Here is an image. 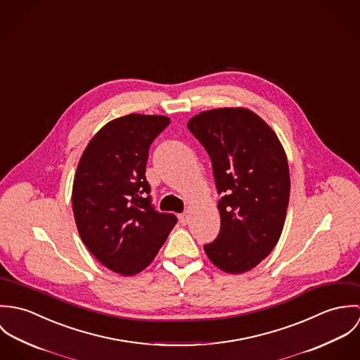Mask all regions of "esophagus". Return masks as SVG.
I'll return each instance as SVG.
<instances>
[{
  "instance_id": "34e87169",
  "label": "esophagus",
  "mask_w": 360,
  "mask_h": 360,
  "mask_svg": "<svg viewBox=\"0 0 360 360\" xmlns=\"http://www.w3.org/2000/svg\"><path fill=\"white\" fill-rule=\"evenodd\" d=\"M179 221H180L181 224H187V221H188V214H187V213H180V214H179Z\"/></svg>"
}]
</instances>
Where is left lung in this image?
<instances>
[{"label":"left lung","instance_id":"left-lung-1","mask_svg":"<svg viewBox=\"0 0 360 360\" xmlns=\"http://www.w3.org/2000/svg\"><path fill=\"white\" fill-rule=\"evenodd\" d=\"M188 130L210 158L220 231L205 244L220 270L254 269L276 247L290 201L287 156L274 131L245 108H220L194 116Z\"/></svg>","mask_w":360,"mask_h":360}]
</instances>
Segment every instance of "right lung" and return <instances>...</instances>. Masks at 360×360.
I'll list each match as a JSON object with an SVG mask.
<instances>
[{
	"label": "right lung",
	"instance_id": "right-lung-1",
	"mask_svg": "<svg viewBox=\"0 0 360 360\" xmlns=\"http://www.w3.org/2000/svg\"><path fill=\"white\" fill-rule=\"evenodd\" d=\"M170 119L131 113L105 124L77 165L72 206L89 251L122 276L144 270L177 223L153 205L148 151Z\"/></svg>",
	"mask_w": 360,
	"mask_h": 360
}]
</instances>
